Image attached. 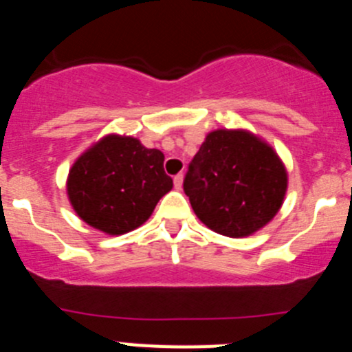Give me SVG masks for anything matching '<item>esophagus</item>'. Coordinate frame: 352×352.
<instances>
[{
    "instance_id": "34e87169",
    "label": "esophagus",
    "mask_w": 352,
    "mask_h": 352,
    "mask_svg": "<svg viewBox=\"0 0 352 352\" xmlns=\"http://www.w3.org/2000/svg\"><path fill=\"white\" fill-rule=\"evenodd\" d=\"M182 186H183V174H176L174 176V188H178V190H182Z\"/></svg>"
}]
</instances>
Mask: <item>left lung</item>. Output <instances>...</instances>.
I'll use <instances>...</instances> for the list:
<instances>
[{"label":"left lung","instance_id":"obj_1","mask_svg":"<svg viewBox=\"0 0 352 352\" xmlns=\"http://www.w3.org/2000/svg\"><path fill=\"white\" fill-rule=\"evenodd\" d=\"M285 188L280 158L243 130L208 133L183 179L199 220L229 238H243L266 226L280 210Z\"/></svg>","mask_w":352,"mask_h":352}]
</instances>
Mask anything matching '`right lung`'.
<instances>
[{"label":"right lung","instance_id":"1","mask_svg":"<svg viewBox=\"0 0 352 352\" xmlns=\"http://www.w3.org/2000/svg\"><path fill=\"white\" fill-rule=\"evenodd\" d=\"M170 188L160 149L120 135H107L80 155L67 183L76 213L107 234H125L144 223Z\"/></svg>","mask_w":352,"mask_h":352}]
</instances>
